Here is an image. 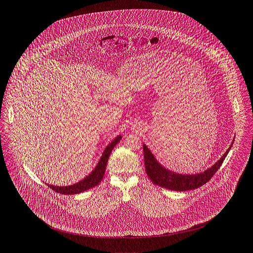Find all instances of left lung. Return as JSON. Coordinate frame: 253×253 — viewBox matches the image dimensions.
I'll return each mask as SVG.
<instances>
[{
	"mask_svg": "<svg viewBox=\"0 0 253 253\" xmlns=\"http://www.w3.org/2000/svg\"><path fill=\"white\" fill-rule=\"evenodd\" d=\"M232 145L233 142L230 145L228 150L225 152V154L221 157V159L206 171L195 175H186L172 172L161 166L154 157V155L151 153V151L148 149V147L145 144H143L144 162L147 175L154 184L160 185L161 187L168 188L170 190L185 191L198 188L208 183L215 174V172L218 170V168L221 166L222 162L225 160L227 154L229 153Z\"/></svg>",
	"mask_w": 253,
	"mask_h": 253,
	"instance_id": "obj_1",
	"label": "left lung"
}]
</instances>
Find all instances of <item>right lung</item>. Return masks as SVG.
I'll return each instance as SVG.
<instances>
[{"mask_svg": "<svg viewBox=\"0 0 253 253\" xmlns=\"http://www.w3.org/2000/svg\"><path fill=\"white\" fill-rule=\"evenodd\" d=\"M122 139V136H117V137L106 147V149L104 150L100 161H98L97 165L95 166V168L92 171L91 174H89V176H87L84 180L78 182L77 184L69 185V186H55L52 184H47L50 188H52L53 190H55L58 193L64 194V195H71V194H77L80 192H83L85 190H88L90 188H92L93 186L97 185L101 182L103 175L105 173V168H106V164L109 159V156L113 150V148L118 144V142Z\"/></svg>", "mask_w": 253, "mask_h": 253, "instance_id": "add662e5", "label": "right lung"}]
</instances>
